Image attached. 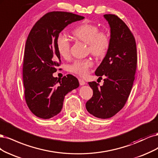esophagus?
Wrapping results in <instances>:
<instances>
[{"instance_id": "34e87169", "label": "esophagus", "mask_w": 158, "mask_h": 158, "mask_svg": "<svg viewBox=\"0 0 158 158\" xmlns=\"http://www.w3.org/2000/svg\"><path fill=\"white\" fill-rule=\"evenodd\" d=\"M79 84H80V85H81V86L85 85L86 84L85 81L84 80H83V79H79Z\"/></svg>"}]
</instances>
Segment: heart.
<instances>
[{
    "label": "heart",
    "mask_w": 158,
    "mask_h": 158,
    "mask_svg": "<svg viewBox=\"0 0 158 158\" xmlns=\"http://www.w3.org/2000/svg\"><path fill=\"white\" fill-rule=\"evenodd\" d=\"M99 29L95 25L85 23L75 27L72 32L73 37L83 43L88 44L91 54L95 56H104L110 47V37L104 32H98ZM56 47L59 54L62 57H67L70 51V41L63 34H60L56 39ZM93 62L90 60H77L70 65L71 72L80 76H85L92 67Z\"/></svg>",
    "instance_id": "obj_1"
}]
</instances>
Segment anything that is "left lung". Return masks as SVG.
Wrapping results in <instances>:
<instances>
[{"label":"left lung","mask_w":158,"mask_h":158,"mask_svg":"<svg viewBox=\"0 0 158 158\" xmlns=\"http://www.w3.org/2000/svg\"><path fill=\"white\" fill-rule=\"evenodd\" d=\"M104 18L110 27V44L95 75H105L106 79L100 86L96 82L89 83L93 95L86 102V108L96 118L108 119L123 108L129 97L137 54L135 39L123 20L114 14H105Z\"/></svg>","instance_id":"8db88e82"}]
</instances>
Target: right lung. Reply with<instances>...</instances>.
Listing matches in <instances>:
<instances>
[{
	"label": "right lung",
	"mask_w": 158,
	"mask_h": 158,
	"mask_svg": "<svg viewBox=\"0 0 158 158\" xmlns=\"http://www.w3.org/2000/svg\"><path fill=\"white\" fill-rule=\"evenodd\" d=\"M84 18L70 12H49L37 21L28 35L23 66L25 98L29 110L39 118L58 114L65 96L79 87L78 79L72 75L59 79L53 73L60 62L57 37L69 24Z\"/></svg>",
	"instance_id": "add662e5"
}]
</instances>
